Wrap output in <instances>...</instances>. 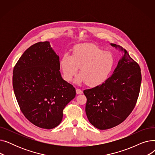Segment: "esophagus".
<instances>
[{"label":"esophagus","instance_id":"1","mask_svg":"<svg viewBox=\"0 0 155 155\" xmlns=\"http://www.w3.org/2000/svg\"><path fill=\"white\" fill-rule=\"evenodd\" d=\"M76 92L77 94H83V91L82 90H80L79 88H77L76 89Z\"/></svg>","mask_w":155,"mask_h":155}]
</instances>
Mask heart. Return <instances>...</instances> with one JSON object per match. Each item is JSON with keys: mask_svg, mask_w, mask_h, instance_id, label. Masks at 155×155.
<instances>
[{"mask_svg": "<svg viewBox=\"0 0 155 155\" xmlns=\"http://www.w3.org/2000/svg\"><path fill=\"white\" fill-rule=\"evenodd\" d=\"M63 78L70 82L77 75H80L75 82L85 83L90 87L103 84L110 75L115 66V59L109 51L93 44H80L73 49L72 55L65 53L60 61Z\"/></svg>", "mask_w": 155, "mask_h": 155, "instance_id": "heart-1", "label": "heart"}]
</instances>
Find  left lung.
<instances>
[{
	"mask_svg": "<svg viewBox=\"0 0 155 155\" xmlns=\"http://www.w3.org/2000/svg\"><path fill=\"white\" fill-rule=\"evenodd\" d=\"M110 45L124 52L113 74L103 84L84 91L87 118L101 130L115 127L129 116L135 107L141 83L139 64L125 49Z\"/></svg>",
	"mask_w": 155,
	"mask_h": 155,
	"instance_id": "obj_1",
	"label": "left lung"
}]
</instances>
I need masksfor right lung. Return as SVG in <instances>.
<instances>
[{
	"label": "right lung",
	"mask_w": 155,
	"mask_h": 155,
	"mask_svg": "<svg viewBox=\"0 0 155 155\" xmlns=\"http://www.w3.org/2000/svg\"><path fill=\"white\" fill-rule=\"evenodd\" d=\"M60 69L59 56L48 41L30 46L14 68L13 89L20 109L39 127L58 126L64 108L75 97V88L62 78Z\"/></svg>",
	"instance_id": "add662e5"
}]
</instances>
